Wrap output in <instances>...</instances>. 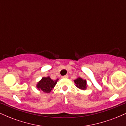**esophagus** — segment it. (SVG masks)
I'll return each mask as SVG.
<instances>
[{
	"label": "esophagus",
	"mask_w": 126,
	"mask_h": 126,
	"mask_svg": "<svg viewBox=\"0 0 126 126\" xmlns=\"http://www.w3.org/2000/svg\"><path fill=\"white\" fill-rule=\"evenodd\" d=\"M68 77H69V76H68L67 75H65V76H62V78H67Z\"/></svg>",
	"instance_id": "esophagus-1"
}]
</instances>
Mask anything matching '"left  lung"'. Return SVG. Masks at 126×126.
Wrapping results in <instances>:
<instances>
[{
	"label": "left lung",
	"mask_w": 126,
	"mask_h": 126,
	"mask_svg": "<svg viewBox=\"0 0 126 126\" xmlns=\"http://www.w3.org/2000/svg\"><path fill=\"white\" fill-rule=\"evenodd\" d=\"M75 83L76 84V86L79 89L82 90H86L87 88V83L85 79H83L80 77H78L77 79L74 80Z\"/></svg>",
	"instance_id": "left-lung-1"
}]
</instances>
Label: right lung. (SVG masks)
Returning a JSON list of instances; mask_svg holds the SVG:
<instances>
[{
  "label": "right lung",
  "mask_w": 126,
  "mask_h": 126,
  "mask_svg": "<svg viewBox=\"0 0 126 126\" xmlns=\"http://www.w3.org/2000/svg\"><path fill=\"white\" fill-rule=\"evenodd\" d=\"M59 79L53 80L50 76L42 78L41 80L37 83L36 87L39 91H43L46 93H50L54 88Z\"/></svg>",
  "instance_id": "1"
}]
</instances>
